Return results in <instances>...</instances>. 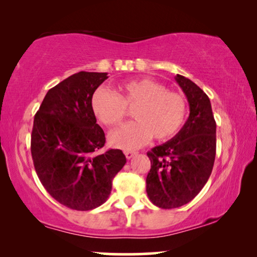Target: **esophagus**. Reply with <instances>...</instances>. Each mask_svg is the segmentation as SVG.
Instances as JSON below:
<instances>
[{"label": "esophagus", "instance_id": "1", "mask_svg": "<svg viewBox=\"0 0 257 257\" xmlns=\"http://www.w3.org/2000/svg\"><path fill=\"white\" fill-rule=\"evenodd\" d=\"M125 157L127 158V159H131V158H133L137 154L136 151H125Z\"/></svg>", "mask_w": 257, "mask_h": 257}]
</instances>
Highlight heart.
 I'll return each instance as SVG.
<instances>
[{"label": "heart", "instance_id": "heart-1", "mask_svg": "<svg viewBox=\"0 0 257 257\" xmlns=\"http://www.w3.org/2000/svg\"><path fill=\"white\" fill-rule=\"evenodd\" d=\"M135 121L110 135V143L122 150L143 146L153 137L171 139L179 132L186 117V100L180 93L167 91L163 84L149 78L133 79L118 86L117 94L98 89L91 99V107L99 121L108 127L120 125L133 108Z\"/></svg>", "mask_w": 257, "mask_h": 257}]
</instances>
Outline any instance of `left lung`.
I'll list each match as a JSON object with an SVG mask.
<instances>
[{"mask_svg": "<svg viewBox=\"0 0 257 257\" xmlns=\"http://www.w3.org/2000/svg\"><path fill=\"white\" fill-rule=\"evenodd\" d=\"M175 80L189 104V117L171 140L153 147L146 192L153 205L178 208L199 194L212 173L216 153V122L207 94L181 75Z\"/></svg>", "mask_w": 257, "mask_h": 257, "instance_id": "8db88e82", "label": "left lung"}]
</instances>
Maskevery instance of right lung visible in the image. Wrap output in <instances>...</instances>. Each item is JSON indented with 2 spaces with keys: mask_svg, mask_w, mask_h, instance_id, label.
Wrapping results in <instances>:
<instances>
[{
  "mask_svg": "<svg viewBox=\"0 0 257 257\" xmlns=\"http://www.w3.org/2000/svg\"><path fill=\"white\" fill-rule=\"evenodd\" d=\"M105 79L106 72L68 77L48 91L34 118L31 156L38 179L52 198L71 209L103 205L126 164L120 150L103 152L105 133L91 107Z\"/></svg>",
  "mask_w": 257,
  "mask_h": 257,
  "instance_id": "obj_1",
  "label": "right lung"
}]
</instances>
